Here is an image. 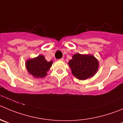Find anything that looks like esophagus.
<instances>
[{
    "label": "esophagus",
    "instance_id": "34e87169",
    "mask_svg": "<svg viewBox=\"0 0 123 123\" xmlns=\"http://www.w3.org/2000/svg\"><path fill=\"white\" fill-rule=\"evenodd\" d=\"M59 60V61H63V58H60V59H59V60Z\"/></svg>",
    "mask_w": 123,
    "mask_h": 123
}]
</instances>
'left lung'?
<instances>
[{
	"instance_id": "left-lung-1",
	"label": "left lung",
	"mask_w": 123,
	"mask_h": 123,
	"mask_svg": "<svg viewBox=\"0 0 123 123\" xmlns=\"http://www.w3.org/2000/svg\"><path fill=\"white\" fill-rule=\"evenodd\" d=\"M68 65L73 75L78 80H84L92 77L97 72L99 63L92 55L75 54L70 60Z\"/></svg>"
}]
</instances>
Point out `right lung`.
I'll return each mask as SVG.
<instances>
[{
	"label": "right lung",
	"instance_id": "right-lung-1",
	"mask_svg": "<svg viewBox=\"0 0 123 123\" xmlns=\"http://www.w3.org/2000/svg\"><path fill=\"white\" fill-rule=\"evenodd\" d=\"M53 63L52 61L47 62L45 57L40 55L38 57L28 60L25 63L28 72L35 78H43L47 75Z\"/></svg>",
	"mask_w": 123,
	"mask_h": 123
}]
</instances>
